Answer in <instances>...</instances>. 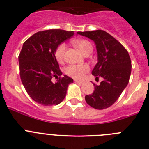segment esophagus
I'll list each match as a JSON object with an SVG mask.
<instances>
[{
    "label": "esophagus",
    "mask_w": 149,
    "mask_h": 149,
    "mask_svg": "<svg viewBox=\"0 0 149 149\" xmlns=\"http://www.w3.org/2000/svg\"><path fill=\"white\" fill-rule=\"evenodd\" d=\"M74 82L75 83H77V84H83V81H79V80H77V79H74Z\"/></svg>",
    "instance_id": "esophagus-1"
}]
</instances>
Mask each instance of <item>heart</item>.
I'll return each mask as SVG.
<instances>
[{
  "instance_id": "b5f03b06",
  "label": "heart",
  "mask_w": 149,
  "mask_h": 149,
  "mask_svg": "<svg viewBox=\"0 0 149 149\" xmlns=\"http://www.w3.org/2000/svg\"><path fill=\"white\" fill-rule=\"evenodd\" d=\"M74 46L85 55L88 51H92V45L88 40L86 39H78L73 41ZM65 45L64 43L59 45L55 51V57L58 62L62 63L64 60V55H65ZM89 70V66L88 65H68L64 69L65 74L70 77L76 79H81L84 76V75Z\"/></svg>"
}]
</instances>
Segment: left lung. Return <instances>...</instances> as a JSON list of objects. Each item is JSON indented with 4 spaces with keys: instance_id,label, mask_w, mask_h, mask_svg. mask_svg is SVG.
I'll return each instance as SVG.
<instances>
[{
    "instance_id": "left-lung-1",
    "label": "left lung",
    "mask_w": 149,
    "mask_h": 149,
    "mask_svg": "<svg viewBox=\"0 0 149 149\" xmlns=\"http://www.w3.org/2000/svg\"><path fill=\"white\" fill-rule=\"evenodd\" d=\"M94 41L98 53V63L92 70L95 80L102 77L99 86H94L91 94L85 100L89 106L98 110L107 109L117 101L128 85L131 71V61L127 50L115 38L102 30L77 32Z\"/></svg>"
}]
</instances>
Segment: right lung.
Wrapping results in <instances>:
<instances>
[{"label":"right lung","instance_id":"right-lung-1","mask_svg":"<svg viewBox=\"0 0 149 149\" xmlns=\"http://www.w3.org/2000/svg\"><path fill=\"white\" fill-rule=\"evenodd\" d=\"M73 36V31L51 29L39 31L24 42L18 56L20 76L28 94L43 106L58 105L65 97L67 88L73 82L62 72L55 57L61 43ZM53 77L57 82L53 83Z\"/></svg>","mask_w":149,"mask_h":149}]
</instances>
